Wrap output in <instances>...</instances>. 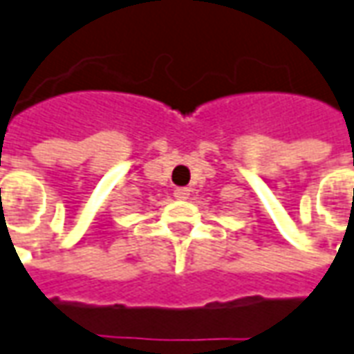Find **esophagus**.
<instances>
[{"mask_svg": "<svg viewBox=\"0 0 354 354\" xmlns=\"http://www.w3.org/2000/svg\"><path fill=\"white\" fill-rule=\"evenodd\" d=\"M175 198H179V201H185L187 196H189V189H175Z\"/></svg>", "mask_w": 354, "mask_h": 354, "instance_id": "obj_1", "label": "esophagus"}]
</instances>
